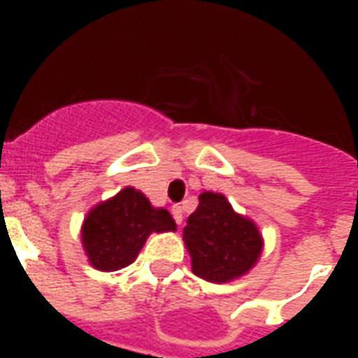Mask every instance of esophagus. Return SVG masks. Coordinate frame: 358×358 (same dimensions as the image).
Masks as SVG:
<instances>
[{
    "mask_svg": "<svg viewBox=\"0 0 358 358\" xmlns=\"http://www.w3.org/2000/svg\"><path fill=\"white\" fill-rule=\"evenodd\" d=\"M171 213H173L174 221H176V224H182V219H184V212H182V206H173V210H171Z\"/></svg>",
    "mask_w": 358,
    "mask_h": 358,
    "instance_id": "esophagus-1",
    "label": "esophagus"
}]
</instances>
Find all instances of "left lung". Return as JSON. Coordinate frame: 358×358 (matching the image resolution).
Here are the masks:
<instances>
[{"label": "left lung", "instance_id": "8db88e82", "mask_svg": "<svg viewBox=\"0 0 358 358\" xmlns=\"http://www.w3.org/2000/svg\"><path fill=\"white\" fill-rule=\"evenodd\" d=\"M184 241L196 277L229 282L249 271L262 252V238L252 221L232 210L221 193H202L184 229Z\"/></svg>", "mask_w": 358, "mask_h": 358}]
</instances>
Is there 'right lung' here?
<instances>
[{"label": "right lung", "mask_w": 358, "mask_h": 358, "mask_svg": "<svg viewBox=\"0 0 358 358\" xmlns=\"http://www.w3.org/2000/svg\"><path fill=\"white\" fill-rule=\"evenodd\" d=\"M167 210H156L141 191L126 187L92 210L83 224V247L96 269L117 271L139 255L150 232L174 230Z\"/></svg>", "instance_id": "obj_1"}]
</instances>
